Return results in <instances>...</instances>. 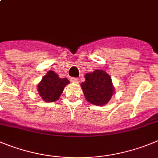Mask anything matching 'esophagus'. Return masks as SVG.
<instances>
[{
    "mask_svg": "<svg viewBox=\"0 0 158 158\" xmlns=\"http://www.w3.org/2000/svg\"><path fill=\"white\" fill-rule=\"evenodd\" d=\"M71 81L72 82H75V83H79V79L78 78H71Z\"/></svg>",
    "mask_w": 158,
    "mask_h": 158,
    "instance_id": "esophagus-1",
    "label": "esophagus"
}]
</instances>
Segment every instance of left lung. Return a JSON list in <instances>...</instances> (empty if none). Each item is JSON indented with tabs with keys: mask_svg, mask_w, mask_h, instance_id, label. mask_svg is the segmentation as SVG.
<instances>
[{
	"mask_svg": "<svg viewBox=\"0 0 158 158\" xmlns=\"http://www.w3.org/2000/svg\"><path fill=\"white\" fill-rule=\"evenodd\" d=\"M85 79L81 87L86 100L95 106L107 104L115 92L111 76L105 71L96 69L92 73H86Z\"/></svg>",
	"mask_w": 158,
	"mask_h": 158,
	"instance_id": "obj_1",
	"label": "left lung"
}]
</instances>
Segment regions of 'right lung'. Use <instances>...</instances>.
<instances>
[{
  "label": "right lung",
  "instance_id": "right-lung-1",
  "mask_svg": "<svg viewBox=\"0 0 158 158\" xmlns=\"http://www.w3.org/2000/svg\"><path fill=\"white\" fill-rule=\"evenodd\" d=\"M69 82L66 78L60 79L53 71H49L38 83V94L45 102H55L59 99L65 86Z\"/></svg>",
  "mask_w": 158,
  "mask_h": 158
}]
</instances>
